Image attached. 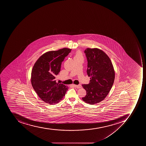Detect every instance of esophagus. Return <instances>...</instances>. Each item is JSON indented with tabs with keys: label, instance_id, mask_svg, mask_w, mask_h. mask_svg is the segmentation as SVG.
Instances as JSON below:
<instances>
[{
	"label": "esophagus",
	"instance_id": "1",
	"mask_svg": "<svg viewBox=\"0 0 146 146\" xmlns=\"http://www.w3.org/2000/svg\"><path fill=\"white\" fill-rule=\"evenodd\" d=\"M74 87L77 88H82V86L81 85H75V84H74Z\"/></svg>",
	"mask_w": 146,
	"mask_h": 146
}]
</instances>
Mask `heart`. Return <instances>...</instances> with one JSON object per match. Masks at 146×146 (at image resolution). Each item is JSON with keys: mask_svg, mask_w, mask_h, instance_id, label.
Instances as JSON below:
<instances>
[{"mask_svg": "<svg viewBox=\"0 0 146 146\" xmlns=\"http://www.w3.org/2000/svg\"><path fill=\"white\" fill-rule=\"evenodd\" d=\"M83 54H82L81 52L80 51H77L75 53L74 59H83Z\"/></svg>", "mask_w": 146, "mask_h": 146, "instance_id": "heart-1", "label": "heart"}]
</instances>
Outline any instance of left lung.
Wrapping results in <instances>:
<instances>
[{
  "label": "left lung",
  "mask_w": 146,
  "mask_h": 146,
  "mask_svg": "<svg viewBox=\"0 0 146 146\" xmlns=\"http://www.w3.org/2000/svg\"><path fill=\"white\" fill-rule=\"evenodd\" d=\"M84 52L88 61L87 72L90 80L88 84H82L86 91L82 100L94 105L103 100L109 93L115 80V70L109 57L102 50L88 48Z\"/></svg>",
  "instance_id": "obj_1"
}]
</instances>
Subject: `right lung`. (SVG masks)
<instances>
[{
	"label": "right lung",
	"mask_w": 146,
	"mask_h": 146,
	"mask_svg": "<svg viewBox=\"0 0 146 146\" xmlns=\"http://www.w3.org/2000/svg\"><path fill=\"white\" fill-rule=\"evenodd\" d=\"M71 49L63 48L46 52L34 65L31 83L41 100L50 105L61 101L68 90V86L56 82L55 78L61 70V64Z\"/></svg>",
	"instance_id": "1"
}]
</instances>
